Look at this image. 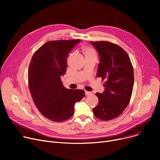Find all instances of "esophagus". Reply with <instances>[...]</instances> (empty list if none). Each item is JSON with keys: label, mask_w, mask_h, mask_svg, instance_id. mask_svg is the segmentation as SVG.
Instances as JSON below:
<instances>
[{"label": "esophagus", "mask_w": 160, "mask_h": 160, "mask_svg": "<svg viewBox=\"0 0 160 160\" xmlns=\"http://www.w3.org/2000/svg\"><path fill=\"white\" fill-rule=\"evenodd\" d=\"M85 94H86V95H91L92 94V93L91 92H90V91H85Z\"/></svg>", "instance_id": "esophagus-1"}]
</instances>
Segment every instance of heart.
Here are the masks:
<instances>
[{
    "label": "heart",
    "instance_id": "1",
    "mask_svg": "<svg viewBox=\"0 0 160 160\" xmlns=\"http://www.w3.org/2000/svg\"><path fill=\"white\" fill-rule=\"evenodd\" d=\"M83 52H84L86 56H95V50L89 47H86L83 48Z\"/></svg>",
    "mask_w": 160,
    "mask_h": 160
}]
</instances>
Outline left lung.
<instances>
[{"label": "left lung", "instance_id": "obj_1", "mask_svg": "<svg viewBox=\"0 0 160 160\" xmlns=\"http://www.w3.org/2000/svg\"><path fill=\"white\" fill-rule=\"evenodd\" d=\"M97 50L100 62L97 77L105 80V91L97 93L98 104L93 109L97 118L110 121L121 115L128 105L133 86V66L127 52L109 41H91Z\"/></svg>", "mask_w": 160, "mask_h": 160}]
</instances>
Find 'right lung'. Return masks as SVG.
<instances>
[{
	"label": "right lung",
	"mask_w": 160,
	"mask_h": 160,
	"mask_svg": "<svg viewBox=\"0 0 160 160\" xmlns=\"http://www.w3.org/2000/svg\"><path fill=\"white\" fill-rule=\"evenodd\" d=\"M80 39L48 41L33 54L28 69V87L33 101L45 117L63 122L73 115L74 106L85 95L81 89H68L61 77L67 58Z\"/></svg>",
	"instance_id": "add662e5"
}]
</instances>
